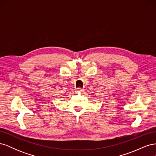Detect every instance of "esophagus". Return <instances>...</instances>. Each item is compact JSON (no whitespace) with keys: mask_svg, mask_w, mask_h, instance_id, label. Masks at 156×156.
I'll use <instances>...</instances> for the list:
<instances>
[{"mask_svg":"<svg viewBox=\"0 0 156 156\" xmlns=\"http://www.w3.org/2000/svg\"><path fill=\"white\" fill-rule=\"evenodd\" d=\"M77 91V92H83L84 91V89H83L82 88H78Z\"/></svg>","mask_w":156,"mask_h":156,"instance_id":"34e87169","label":"esophagus"}]
</instances>
